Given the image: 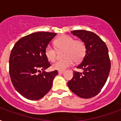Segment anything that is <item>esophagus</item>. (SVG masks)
I'll use <instances>...</instances> for the list:
<instances>
[{
	"instance_id": "esophagus-1",
	"label": "esophagus",
	"mask_w": 121,
	"mask_h": 121,
	"mask_svg": "<svg viewBox=\"0 0 121 121\" xmlns=\"http://www.w3.org/2000/svg\"><path fill=\"white\" fill-rule=\"evenodd\" d=\"M64 73V71H58V74H63Z\"/></svg>"
}]
</instances>
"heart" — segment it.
<instances>
[{
    "label": "heart",
    "mask_w": 121,
    "mask_h": 121,
    "mask_svg": "<svg viewBox=\"0 0 121 121\" xmlns=\"http://www.w3.org/2000/svg\"><path fill=\"white\" fill-rule=\"evenodd\" d=\"M54 45L56 50H62V60L58 61L52 65V68L55 70L63 71L70 67L73 63H78L82 60L86 53V46L82 41L74 40L73 38L61 35L57 38L54 41ZM51 46L48 45L44 49V55L47 60L53 62L56 56V51Z\"/></svg>",
    "instance_id": "heart-1"
}]
</instances>
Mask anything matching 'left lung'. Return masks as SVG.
<instances>
[{
	"label": "left lung",
	"instance_id": "left-lung-1",
	"mask_svg": "<svg viewBox=\"0 0 121 121\" xmlns=\"http://www.w3.org/2000/svg\"><path fill=\"white\" fill-rule=\"evenodd\" d=\"M85 44L86 53L77 68L82 73L73 72V77L68 81L70 90L83 99L97 95L104 86L111 70V61L105 43L91 31L77 30L71 31Z\"/></svg>",
	"mask_w": 121,
	"mask_h": 121
}]
</instances>
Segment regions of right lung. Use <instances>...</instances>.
<instances>
[{
  "instance_id": "add662e5",
  "label": "right lung",
  "mask_w": 121,
  "mask_h": 121,
  "mask_svg": "<svg viewBox=\"0 0 121 121\" xmlns=\"http://www.w3.org/2000/svg\"><path fill=\"white\" fill-rule=\"evenodd\" d=\"M56 35V33L49 32L32 33L17 41L11 51L10 79L16 91L27 99L36 100L44 97L58 75L57 70L44 71L51 66L44 49Z\"/></svg>"
}]
</instances>
